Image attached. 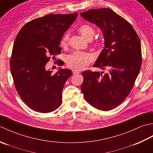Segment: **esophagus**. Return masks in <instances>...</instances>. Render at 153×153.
Returning <instances> with one entry per match:
<instances>
[{
	"label": "esophagus",
	"instance_id": "1",
	"mask_svg": "<svg viewBox=\"0 0 153 153\" xmlns=\"http://www.w3.org/2000/svg\"><path fill=\"white\" fill-rule=\"evenodd\" d=\"M73 74H79L80 73V72L79 71H77V70H73Z\"/></svg>",
	"mask_w": 153,
	"mask_h": 153
}]
</instances>
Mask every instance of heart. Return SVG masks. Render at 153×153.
Returning a JSON list of instances; mask_svg holds the SVG:
<instances>
[{
    "instance_id": "b5f03b06",
    "label": "heart",
    "mask_w": 153,
    "mask_h": 153,
    "mask_svg": "<svg viewBox=\"0 0 153 153\" xmlns=\"http://www.w3.org/2000/svg\"><path fill=\"white\" fill-rule=\"evenodd\" d=\"M78 30L81 35L88 40L91 39L95 34L94 29L88 24L81 25L79 27ZM68 39H69V33L67 32L61 37L60 41L61 46L63 48H66L68 45ZM92 59L93 57L92 55H90L88 53L75 51L67 55L65 61H66L68 67L74 68L75 70H82L91 63Z\"/></svg>"
}]
</instances>
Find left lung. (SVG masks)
Masks as SVG:
<instances>
[{"label":"left lung","mask_w":153,"mask_h":153,"mask_svg":"<svg viewBox=\"0 0 153 153\" xmlns=\"http://www.w3.org/2000/svg\"><path fill=\"white\" fill-rule=\"evenodd\" d=\"M80 15L98 26L104 36L105 48L93 67L109 70L104 74L84 71L81 90L93 107L111 110L123 102L134 86L142 63L141 42L129 22L110 8L91 9Z\"/></svg>","instance_id":"8db88e82"}]
</instances>
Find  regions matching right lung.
<instances>
[{"instance_id":"right-lung-1","label":"right lung","mask_w":153,"mask_h":153,"mask_svg":"<svg viewBox=\"0 0 153 153\" xmlns=\"http://www.w3.org/2000/svg\"><path fill=\"white\" fill-rule=\"evenodd\" d=\"M78 13L52 14L28 22L16 37L10 57V71L15 88L32 110L48 113L60 106L62 90L72 74L68 69L52 74L45 65L61 54L62 36Z\"/></svg>"}]
</instances>
